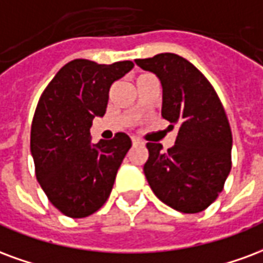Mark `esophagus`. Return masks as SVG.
<instances>
[{"label": "esophagus", "mask_w": 263, "mask_h": 263, "mask_svg": "<svg viewBox=\"0 0 263 263\" xmlns=\"http://www.w3.org/2000/svg\"><path fill=\"white\" fill-rule=\"evenodd\" d=\"M132 143H134V145H141V143H143V142H142L139 138L132 137Z\"/></svg>", "instance_id": "34e87169"}]
</instances>
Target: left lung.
Returning a JSON list of instances; mask_svg holds the SVG:
<instances>
[{
	"label": "left lung",
	"instance_id": "8db88e82",
	"mask_svg": "<svg viewBox=\"0 0 263 263\" xmlns=\"http://www.w3.org/2000/svg\"><path fill=\"white\" fill-rule=\"evenodd\" d=\"M163 87L161 117L178 126L174 146L161 152L147 142L143 166L155 195L182 213L205 211L216 201L231 170L233 137L220 99L198 68L173 52L135 60Z\"/></svg>",
	"mask_w": 263,
	"mask_h": 263
}]
</instances>
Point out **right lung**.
<instances>
[{
	"label": "right lung",
	"mask_w": 263,
	"mask_h": 263,
	"mask_svg": "<svg viewBox=\"0 0 263 263\" xmlns=\"http://www.w3.org/2000/svg\"><path fill=\"white\" fill-rule=\"evenodd\" d=\"M132 68V61L106 65L73 60L40 96L30 131L36 178L48 201L68 217H86L106 203L131 147L124 132L92 145L90 126L95 117L104 116L112 83Z\"/></svg>",
	"instance_id": "1"
}]
</instances>
